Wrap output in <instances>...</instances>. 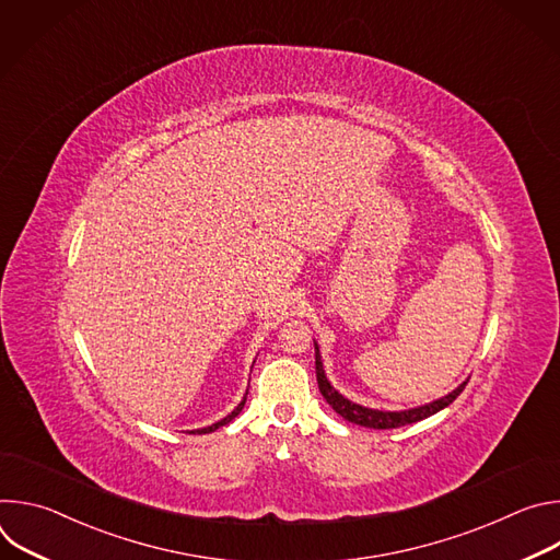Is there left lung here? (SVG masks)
<instances>
[{
  "mask_svg": "<svg viewBox=\"0 0 560 560\" xmlns=\"http://www.w3.org/2000/svg\"><path fill=\"white\" fill-rule=\"evenodd\" d=\"M314 365H316V381H318V389H322L326 401L332 406V410L337 415H341L346 421L363 425V428H372V430H392V428H401V425H410L417 421H423L436 412H441L443 408H447L454 398L465 389L467 381H463L456 389H452L450 394H445L443 398H436L432 404L412 408V410H401V412H383V410H372V408H363L359 404H352L350 398H346L343 394H339L332 383L326 376L324 363H322V352H318V346L314 343Z\"/></svg>",
  "mask_w": 560,
  "mask_h": 560,
  "instance_id": "left-lung-1",
  "label": "left lung"
}]
</instances>
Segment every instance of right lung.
<instances>
[{
  "label": "right lung",
  "instance_id": "1",
  "mask_svg": "<svg viewBox=\"0 0 560 560\" xmlns=\"http://www.w3.org/2000/svg\"><path fill=\"white\" fill-rule=\"evenodd\" d=\"M246 394H248V392H246ZM244 406H246V396H244V401L238 404V406H236V408H234V410H232V412H230L225 419H221V421H217V423H212V425H208V428H201V430H192L190 434H208V432H214V430H219L221 425L230 423V421H232V419H234L238 412H242V410H244Z\"/></svg>",
  "mask_w": 560,
  "mask_h": 560
}]
</instances>
